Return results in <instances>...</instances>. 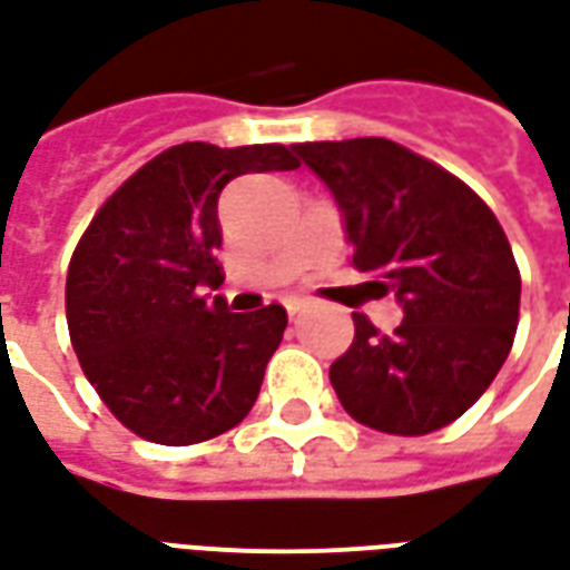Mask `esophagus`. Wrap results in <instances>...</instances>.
Instances as JSON below:
<instances>
[{
    "instance_id": "esophagus-1",
    "label": "esophagus",
    "mask_w": 570,
    "mask_h": 570,
    "mask_svg": "<svg viewBox=\"0 0 570 570\" xmlns=\"http://www.w3.org/2000/svg\"><path fill=\"white\" fill-rule=\"evenodd\" d=\"M284 307H286V314H289V317H298V314H302V311L307 307V302H305V298L293 296V298H286Z\"/></svg>"
}]
</instances>
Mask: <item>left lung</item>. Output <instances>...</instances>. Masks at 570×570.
<instances>
[{
    "label": "left lung",
    "instance_id": "8db88e82",
    "mask_svg": "<svg viewBox=\"0 0 570 570\" xmlns=\"http://www.w3.org/2000/svg\"><path fill=\"white\" fill-rule=\"evenodd\" d=\"M335 196L353 265L404 320L381 335L353 314V344L328 381L356 423L429 435L465 414L508 360L520 268L474 189L390 138L293 145Z\"/></svg>",
    "mask_w": 570,
    "mask_h": 570
}]
</instances>
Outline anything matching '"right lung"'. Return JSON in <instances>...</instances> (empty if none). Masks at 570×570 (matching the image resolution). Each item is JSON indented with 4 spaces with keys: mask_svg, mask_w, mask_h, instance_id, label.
<instances>
[{
    "mask_svg": "<svg viewBox=\"0 0 570 570\" xmlns=\"http://www.w3.org/2000/svg\"><path fill=\"white\" fill-rule=\"evenodd\" d=\"M284 145H175L105 202L66 277L71 347L126 429L154 444L217 438L250 414L286 328L281 305L232 314L220 296L217 199L232 178L293 171Z\"/></svg>",
    "mask_w": 570,
    "mask_h": 570,
    "instance_id": "right-lung-1",
    "label": "right lung"
}]
</instances>
